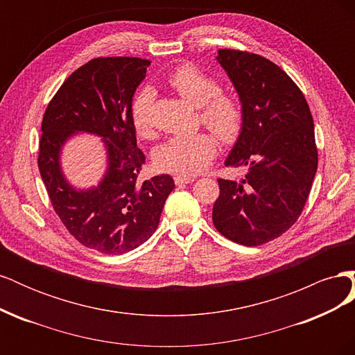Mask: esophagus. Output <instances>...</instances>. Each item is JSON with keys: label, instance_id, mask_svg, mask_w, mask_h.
<instances>
[{"label": "esophagus", "instance_id": "obj_1", "mask_svg": "<svg viewBox=\"0 0 355 355\" xmlns=\"http://www.w3.org/2000/svg\"><path fill=\"white\" fill-rule=\"evenodd\" d=\"M191 182H194V178L192 176H184V175H178L175 176V184L176 185H187V184H191Z\"/></svg>", "mask_w": 355, "mask_h": 355}]
</instances>
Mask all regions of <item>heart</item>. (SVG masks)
<instances>
[{
	"label": "heart",
	"instance_id": "heart-1",
	"mask_svg": "<svg viewBox=\"0 0 355 355\" xmlns=\"http://www.w3.org/2000/svg\"><path fill=\"white\" fill-rule=\"evenodd\" d=\"M166 83L180 98L196 108L200 118L220 141L231 142L243 128L244 112L240 101L232 94L222 93L219 83L192 63H182L171 71ZM154 94L149 89L139 92L130 106V118L139 136L151 137L154 133L151 106ZM216 155V142L209 133H194L170 137L155 151L157 166L170 173L196 175L206 168Z\"/></svg>",
	"mask_w": 355,
	"mask_h": 355
}]
</instances>
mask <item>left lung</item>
<instances>
[{
    "label": "left lung",
    "mask_w": 355,
    "mask_h": 355,
    "mask_svg": "<svg viewBox=\"0 0 355 355\" xmlns=\"http://www.w3.org/2000/svg\"><path fill=\"white\" fill-rule=\"evenodd\" d=\"M216 59L244 112L225 166L247 173L241 182L218 179L213 225L234 243L261 245L292 228L308 200L318 164L313 115L304 93L271 60L230 49Z\"/></svg>",
    "instance_id": "1"
}]
</instances>
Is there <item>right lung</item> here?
<instances>
[{
	"label": "right lung",
	"mask_w": 355,
	"mask_h": 355,
	"mask_svg": "<svg viewBox=\"0 0 355 355\" xmlns=\"http://www.w3.org/2000/svg\"><path fill=\"white\" fill-rule=\"evenodd\" d=\"M149 60L92 59L60 85L42 116L38 168L51 206L72 237L96 252L123 254L155 232L175 182L168 175L139 179L145 155L132 124L133 94ZM77 131L103 137L109 168L101 184L75 190L60 168V151Z\"/></svg>",
	"instance_id": "right-lung-1"
}]
</instances>
